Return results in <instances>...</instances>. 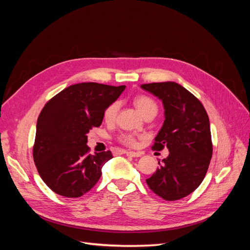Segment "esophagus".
I'll return each mask as SVG.
<instances>
[{
  "label": "esophagus",
  "mask_w": 250,
  "mask_h": 250,
  "mask_svg": "<svg viewBox=\"0 0 250 250\" xmlns=\"http://www.w3.org/2000/svg\"><path fill=\"white\" fill-rule=\"evenodd\" d=\"M126 155L127 156H131V157H140L142 156L141 152H134V151H126Z\"/></svg>",
  "instance_id": "1"
}]
</instances>
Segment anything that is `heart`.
Here are the masks:
<instances>
[{
  "label": "heart",
  "instance_id": "obj_1",
  "mask_svg": "<svg viewBox=\"0 0 250 250\" xmlns=\"http://www.w3.org/2000/svg\"><path fill=\"white\" fill-rule=\"evenodd\" d=\"M133 103H134V106L137 107V109L139 110V112L143 117H146L147 115H151V113L156 115L157 105L152 99H151V98L146 97V96H140V97L135 98ZM118 110H119V103L118 102L110 104L104 112V120L106 121L107 123L113 122L117 117ZM120 140L122 143L126 144V145H129V146H133L135 144L134 138L130 134L122 135V137L120 138Z\"/></svg>",
  "mask_w": 250,
  "mask_h": 250
}]
</instances>
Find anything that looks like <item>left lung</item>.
<instances>
[{
    "label": "left lung",
    "instance_id": "left-lung-1",
    "mask_svg": "<svg viewBox=\"0 0 250 250\" xmlns=\"http://www.w3.org/2000/svg\"><path fill=\"white\" fill-rule=\"evenodd\" d=\"M141 88L160 99L165 110L152 148L169 150L146 183L165 200L181 199L200 186L213 154L208 113L197 98L176 82L148 83Z\"/></svg>",
    "mask_w": 250,
    "mask_h": 250
}]
</instances>
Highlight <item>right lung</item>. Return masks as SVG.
I'll use <instances>...</instances> for the list:
<instances>
[{"mask_svg":"<svg viewBox=\"0 0 250 250\" xmlns=\"http://www.w3.org/2000/svg\"><path fill=\"white\" fill-rule=\"evenodd\" d=\"M125 85L83 82L64 88L44 105L37 119L33 160L53 192L77 198L100 179L110 151L89 154L87 133L102 124L104 112Z\"/></svg>","mask_w":250,"mask_h":250,"instance_id":"1","label":"right lung"}]
</instances>
